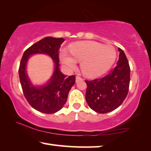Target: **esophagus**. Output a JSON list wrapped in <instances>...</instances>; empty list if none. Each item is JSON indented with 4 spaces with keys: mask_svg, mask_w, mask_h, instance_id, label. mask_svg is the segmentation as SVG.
<instances>
[{
    "mask_svg": "<svg viewBox=\"0 0 151 151\" xmlns=\"http://www.w3.org/2000/svg\"><path fill=\"white\" fill-rule=\"evenodd\" d=\"M83 80V79L82 78H81L80 77H79V76H77V77H76V82H79L80 81H82Z\"/></svg>",
    "mask_w": 151,
    "mask_h": 151,
    "instance_id": "1",
    "label": "esophagus"
}]
</instances>
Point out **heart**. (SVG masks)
I'll use <instances>...</instances> for the list:
<instances>
[{
    "label": "heart",
    "mask_w": 151,
    "mask_h": 151,
    "mask_svg": "<svg viewBox=\"0 0 151 151\" xmlns=\"http://www.w3.org/2000/svg\"><path fill=\"white\" fill-rule=\"evenodd\" d=\"M71 57L65 50L60 52L61 63L68 69L75 68L77 62L80 63V68L84 75L95 78L107 72L115 63L116 52L112 46L92 41H78L69 46Z\"/></svg>",
    "instance_id": "b5f03b06"
}]
</instances>
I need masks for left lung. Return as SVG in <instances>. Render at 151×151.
I'll use <instances>...</instances> for the list:
<instances>
[{
  "instance_id": "1",
  "label": "left lung",
  "mask_w": 151,
  "mask_h": 151,
  "mask_svg": "<svg viewBox=\"0 0 151 151\" xmlns=\"http://www.w3.org/2000/svg\"><path fill=\"white\" fill-rule=\"evenodd\" d=\"M116 67L101 79L85 81L86 100L89 107L99 113H107L123 103L129 89L130 69L124 52L119 47Z\"/></svg>"
}]
</instances>
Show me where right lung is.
<instances>
[{"label":"right lung","instance_id":"right-lung-1","mask_svg":"<svg viewBox=\"0 0 151 151\" xmlns=\"http://www.w3.org/2000/svg\"><path fill=\"white\" fill-rule=\"evenodd\" d=\"M63 38L47 37L27 48L24 52L20 63L19 74L22 89L28 103L38 111L45 114L55 113L66 103L68 95L75 83V76L67 77L59 69V48ZM36 53L49 55L55 63V70L48 83L35 86L30 81L26 72V66L30 55Z\"/></svg>","mask_w":151,"mask_h":151}]
</instances>
